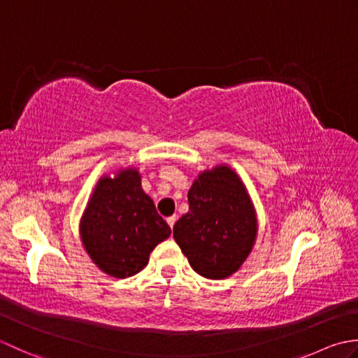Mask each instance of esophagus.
Instances as JSON below:
<instances>
[{"label": "esophagus", "instance_id": "1", "mask_svg": "<svg viewBox=\"0 0 358 358\" xmlns=\"http://www.w3.org/2000/svg\"><path fill=\"white\" fill-rule=\"evenodd\" d=\"M166 222H167V224L171 226V229H172L173 224H175V222H177V215H171V217H167V218H166Z\"/></svg>", "mask_w": 358, "mask_h": 358}]
</instances>
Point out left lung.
Returning a JSON list of instances; mask_svg holds the SVG:
<instances>
[{"label": "left lung", "mask_w": 358, "mask_h": 358, "mask_svg": "<svg viewBox=\"0 0 358 358\" xmlns=\"http://www.w3.org/2000/svg\"><path fill=\"white\" fill-rule=\"evenodd\" d=\"M187 200V214L173 224L181 252L204 278L231 277L246 262L258 232L245 183L232 167L218 164L199 173Z\"/></svg>", "instance_id": "8db88e82"}]
</instances>
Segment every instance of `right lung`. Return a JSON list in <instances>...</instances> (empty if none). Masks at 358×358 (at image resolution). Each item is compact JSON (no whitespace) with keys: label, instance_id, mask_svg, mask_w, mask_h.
I'll use <instances>...</instances> for the list:
<instances>
[{"label":"right lung","instance_id":"1","mask_svg":"<svg viewBox=\"0 0 358 358\" xmlns=\"http://www.w3.org/2000/svg\"><path fill=\"white\" fill-rule=\"evenodd\" d=\"M169 235L171 227L132 166L98 180L80 220V238L90 260L115 278L143 271L152 250Z\"/></svg>","mask_w":358,"mask_h":358}]
</instances>
